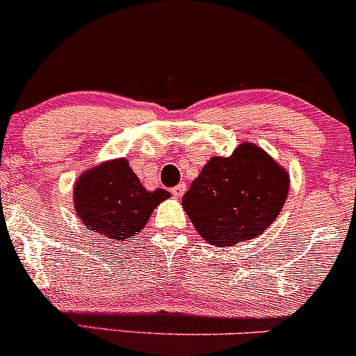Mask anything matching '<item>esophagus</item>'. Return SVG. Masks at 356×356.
Returning a JSON list of instances; mask_svg holds the SVG:
<instances>
[{
	"label": "esophagus",
	"instance_id": "1",
	"mask_svg": "<svg viewBox=\"0 0 356 356\" xmlns=\"http://www.w3.org/2000/svg\"><path fill=\"white\" fill-rule=\"evenodd\" d=\"M170 192H172V195H175V197H182L184 192H186V184H179V186L172 187Z\"/></svg>",
	"mask_w": 356,
	"mask_h": 356
}]
</instances>
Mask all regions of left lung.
<instances>
[{
    "mask_svg": "<svg viewBox=\"0 0 356 356\" xmlns=\"http://www.w3.org/2000/svg\"><path fill=\"white\" fill-rule=\"evenodd\" d=\"M289 177L254 144L212 157L184 194L182 206L199 234L216 248L263 234L280 214Z\"/></svg>",
    "mask_w": 356,
    "mask_h": 356,
    "instance_id": "8db88e82",
    "label": "left lung"
}]
</instances>
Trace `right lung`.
<instances>
[{"label": "right lung", "mask_w": 356, "mask_h": 356, "mask_svg": "<svg viewBox=\"0 0 356 356\" xmlns=\"http://www.w3.org/2000/svg\"><path fill=\"white\" fill-rule=\"evenodd\" d=\"M165 189L147 191L125 159L90 169L75 184V209L90 231L118 243L138 234L155 207L169 197Z\"/></svg>", "instance_id": "right-lung-1"}]
</instances>
